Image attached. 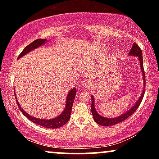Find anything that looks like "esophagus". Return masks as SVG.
I'll return each mask as SVG.
<instances>
[{
  "instance_id": "obj_1",
  "label": "esophagus",
  "mask_w": 159,
  "mask_h": 159,
  "mask_svg": "<svg viewBox=\"0 0 159 159\" xmlns=\"http://www.w3.org/2000/svg\"><path fill=\"white\" fill-rule=\"evenodd\" d=\"M82 84L83 85L84 88H87V87H90L91 85V82L89 80H84L83 82H82Z\"/></svg>"
}]
</instances>
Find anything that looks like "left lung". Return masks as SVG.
Here are the masks:
<instances>
[{"label": "left lung", "instance_id": "left-lung-1", "mask_svg": "<svg viewBox=\"0 0 159 159\" xmlns=\"http://www.w3.org/2000/svg\"><path fill=\"white\" fill-rule=\"evenodd\" d=\"M129 56H138L139 61H140V66L141 68V71H142V75L143 77V85H145V75L144 71V68H143V53L142 50L140 49V48L135 43H133L130 52L129 53ZM145 90H143V93L141 95L139 98L138 101L136 102V103L130 108L129 111H127V112L124 113L123 114H121V116H119L118 117H115V118H106V117H103L100 115L96 111L95 108V100L94 97L91 96V100H92V104H91V111H92V114L93 116V119L95 122L101 126H111L116 125L121 122V121H125V119H127L128 117H129L131 115L134 114V112L138 109V108L140 106V104L142 102V100L144 96Z\"/></svg>", "mask_w": 159, "mask_h": 159}]
</instances>
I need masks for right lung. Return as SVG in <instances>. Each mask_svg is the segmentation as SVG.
Listing matches in <instances>:
<instances>
[{
    "mask_svg": "<svg viewBox=\"0 0 159 159\" xmlns=\"http://www.w3.org/2000/svg\"><path fill=\"white\" fill-rule=\"evenodd\" d=\"M46 41H47L46 39H38V40H35L34 41H33V42L30 43V45H28L25 47V48L21 51V53L20 54H19V57L17 59H19V58L22 57L23 56L26 55V54L29 53V52L33 51V50L37 48L40 47V45H44ZM76 94H77L76 88H74L73 89H71V90L69 91L68 93V95H67L66 97V107H65V109L64 110V111H63L59 116H56V118L51 119H38V118H35V117L30 116V114H28L27 112H25V110L21 107L20 104H19V103L18 102V100H17L16 93H15V96H16V101L17 105L19 106V108L20 109L21 113H22V114L25 115L28 119H30V121H32V122H34V124H37V125L42 126L43 127L51 128V129H57V128H59L61 127H62L63 125H64L65 124L68 122V121L69 120V118H70V116H71V109H72L74 100H75Z\"/></svg>",
    "mask_w": 159,
    "mask_h": 159,
    "instance_id": "obj_1",
    "label": "right lung"
}]
</instances>
